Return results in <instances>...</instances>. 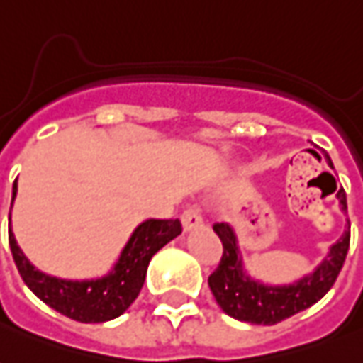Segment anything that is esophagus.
Listing matches in <instances>:
<instances>
[{
    "label": "esophagus",
    "mask_w": 363,
    "mask_h": 363,
    "mask_svg": "<svg viewBox=\"0 0 363 363\" xmlns=\"http://www.w3.org/2000/svg\"><path fill=\"white\" fill-rule=\"evenodd\" d=\"M182 228H184V232H190V230H196L202 225V216H200V210L194 206H189L184 212H182L181 216Z\"/></svg>",
    "instance_id": "obj_1"
}]
</instances>
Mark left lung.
Segmentation results:
<instances>
[{"label": "left lung", "mask_w": 363, "mask_h": 363, "mask_svg": "<svg viewBox=\"0 0 363 363\" xmlns=\"http://www.w3.org/2000/svg\"><path fill=\"white\" fill-rule=\"evenodd\" d=\"M326 157V163L332 167L330 157ZM336 199L340 202V210L346 214L348 206H346L344 189L338 190ZM214 232L222 240L224 255H222L218 269L208 277L212 295L228 316L242 320V323L263 324V326L281 323L289 316L318 303L334 285L350 247L348 222L340 240L332 243L326 257L314 267V271L306 273L293 283L269 285L259 279H253L247 273L245 265H243L238 235L232 225L225 222L216 224Z\"/></svg>", "instance_id": "8db88e82"}]
</instances>
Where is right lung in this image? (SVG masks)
<instances>
[{"label":"right lung","mask_w":363,"mask_h":363,"mask_svg":"<svg viewBox=\"0 0 363 363\" xmlns=\"http://www.w3.org/2000/svg\"><path fill=\"white\" fill-rule=\"evenodd\" d=\"M17 196V181L13 182V208ZM11 220V212H9ZM179 220H155L149 218L133 230L128 243L123 245L120 257L111 269L96 279H60L47 275L33 265L23 253L15 240L13 230L9 228V245L13 253L15 265L25 285L39 296L45 305L55 308L78 323H108L128 311L138 298L139 291L145 283L149 261L163 245L181 234Z\"/></svg>","instance_id":"add662e5"}]
</instances>
